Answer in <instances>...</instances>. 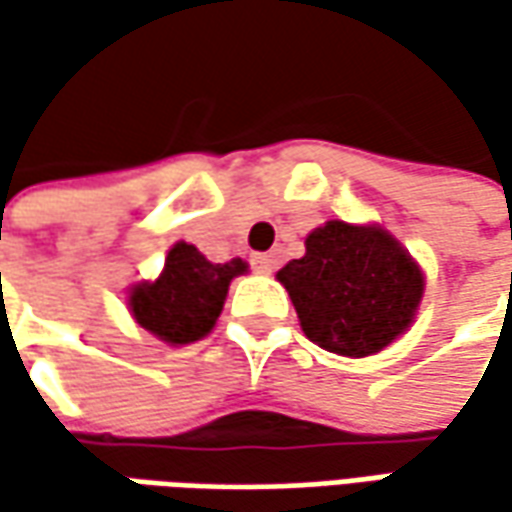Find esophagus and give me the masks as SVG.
Returning <instances> with one entry per match:
<instances>
[{"label": "esophagus", "instance_id": "obj_1", "mask_svg": "<svg viewBox=\"0 0 512 512\" xmlns=\"http://www.w3.org/2000/svg\"><path fill=\"white\" fill-rule=\"evenodd\" d=\"M250 267L256 270V273H273V267H276V262H273V256H267V253H253L250 256Z\"/></svg>", "mask_w": 512, "mask_h": 512}]
</instances>
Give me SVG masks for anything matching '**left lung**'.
Wrapping results in <instances>:
<instances>
[{"label":"left lung","mask_w":512,"mask_h":512,"mask_svg":"<svg viewBox=\"0 0 512 512\" xmlns=\"http://www.w3.org/2000/svg\"><path fill=\"white\" fill-rule=\"evenodd\" d=\"M305 256L279 270L310 342L362 359L402 336L422 302L424 276L387 230L327 222Z\"/></svg>","instance_id":"8db88e82"}]
</instances>
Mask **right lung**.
Returning <instances> with one entry per match:
<instances>
[{
    "mask_svg": "<svg viewBox=\"0 0 512 512\" xmlns=\"http://www.w3.org/2000/svg\"><path fill=\"white\" fill-rule=\"evenodd\" d=\"M242 259L213 265L187 242L170 247L165 273L130 290V310L139 325L168 344H190L210 333L225 305L227 285L245 273Z\"/></svg>",
    "mask_w": 512,
    "mask_h": 512,
    "instance_id": "right-lung-1",
    "label": "right lung"
}]
</instances>
